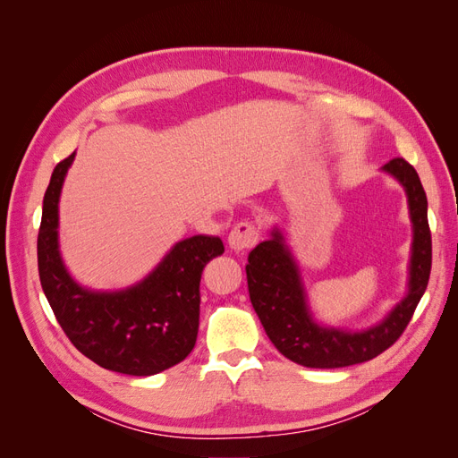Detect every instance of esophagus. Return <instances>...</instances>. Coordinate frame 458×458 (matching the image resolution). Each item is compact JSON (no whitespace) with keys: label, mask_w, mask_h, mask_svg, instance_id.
I'll return each mask as SVG.
<instances>
[{"label":"esophagus","mask_w":458,"mask_h":458,"mask_svg":"<svg viewBox=\"0 0 458 458\" xmlns=\"http://www.w3.org/2000/svg\"><path fill=\"white\" fill-rule=\"evenodd\" d=\"M259 238H261V230L257 228L253 222L242 220L232 228L228 243L233 251H245V250H251L253 245L259 242Z\"/></svg>","instance_id":"34e87169"}]
</instances>
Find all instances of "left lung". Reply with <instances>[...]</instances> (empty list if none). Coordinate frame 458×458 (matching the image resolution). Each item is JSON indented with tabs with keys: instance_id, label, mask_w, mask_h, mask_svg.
<instances>
[{
	"instance_id": "8db88e82",
	"label": "left lung",
	"mask_w": 458,
	"mask_h": 458,
	"mask_svg": "<svg viewBox=\"0 0 458 458\" xmlns=\"http://www.w3.org/2000/svg\"><path fill=\"white\" fill-rule=\"evenodd\" d=\"M383 170L393 174L406 190L410 218L414 225V243L408 296L381 325L350 335L315 323L306 306L298 267L276 230L271 240L257 245L248 257L245 275H248L251 306L280 354L300 366L335 369L379 356L401 338L428 288L431 273V232L428 225L426 191L418 172L404 158H393L385 164Z\"/></svg>"
}]
</instances>
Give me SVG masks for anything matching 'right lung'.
I'll return each mask as SVG.
<instances>
[{
	"instance_id": "1",
	"label": "right lung",
	"mask_w": 458,
	"mask_h": 458,
	"mask_svg": "<svg viewBox=\"0 0 458 458\" xmlns=\"http://www.w3.org/2000/svg\"><path fill=\"white\" fill-rule=\"evenodd\" d=\"M69 155L52 172L38 230L40 284L72 344L100 368L125 375H155L190 356L199 333L203 268L225 253L215 236L174 245L143 283L100 294L73 283L57 251V201Z\"/></svg>"
}]
</instances>
